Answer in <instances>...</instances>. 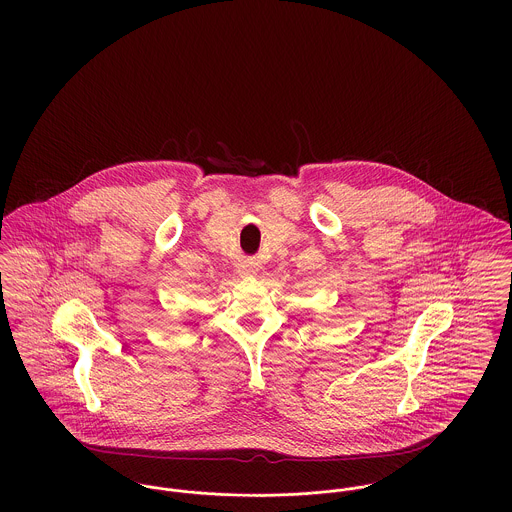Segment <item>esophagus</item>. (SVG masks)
Wrapping results in <instances>:
<instances>
[{
    "instance_id": "34e87169",
    "label": "esophagus",
    "mask_w": 512,
    "mask_h": 512,
    "mask_svg": "<svg viewBox=\"0 0 512 512\" xmlns=\"http://www.w3.org/2000/svg\"><path fill=\"white\" fill-rule=\"evenodd\" d=\"M238 272H240V276H242V278H246V280H248V278H254L258 270H256V266H252V264H242Z\"/></svg>"
}]
</instances>
